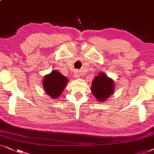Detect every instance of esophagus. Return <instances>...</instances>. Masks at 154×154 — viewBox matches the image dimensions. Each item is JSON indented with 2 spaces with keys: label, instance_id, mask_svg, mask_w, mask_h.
Wrapping results in <instances>:
<instances>
[{
  "label": "esophagus",
  "instance_id": "34e87169",
  "mask_svg": "<svg viewBox=\"0 0 154 154\" xmlns=\"http://www.w3.org/2000/svg\"><path fill=\"white\" fill-rule=\"evenodd\" d=\"M75 77H76V78H79V72H76L75 75Z\"/></svg>",
  "mask_w": 154,
  "mask_h": 154
}]
</instances>
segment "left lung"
Returning <instances> with one entry per match:
<instances>
[{"label": "left lung", "mask_w": 154, "mask_h": 154, "mask_svg": "<svg viewBox=\"0 0 154 154\" xmlns=\"http://www.w3.org/2000/svg\"><path fill=\"white\" fill-rule=\"evenodd\" d=\"M91 91L98 101L105 102L114 93V81L101 72L92 81Z\"/></svg>", "instance_id": "obj_1"}]
</instances>
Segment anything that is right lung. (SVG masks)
<instances>
[{
    "label": "right lung",
    "mask_w": 154,
    "mask_h": 154,
    "mask_svg": "<svg viewBox=\"0 0 154 154\" xmlns=\"http://www.w3.org/2000/svg\"><path fill=\"white\" fill-rule=\"evenodd\" d=\"M68 79L57 70H53L45 75L43 79V87L46 94L52 99H57L62 94Z\"/></svg>",
    "instance_id": "1"
}]
</instances>
